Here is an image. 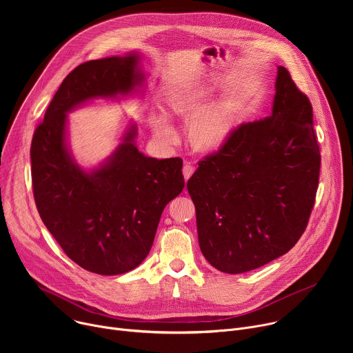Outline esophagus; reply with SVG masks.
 I'll return each instance as SVG.
<instances>
[{"mask_svg": "<svg viewBox=\"0 0 353 353\" xmlns=\"http://www.w3.org/2000/svg\"><path fill=\"white\" fill-rule=\"evenodd\" d=\"M192 173H194V166H192L191 163H185V165L183 166V176H184L185 181L192 176Z\"/></svg>", "mask_w": 353, "mask_h": 353, "instance_id": "34e87169", "label": "esophagus"}]
</instances>
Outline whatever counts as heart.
Wrapping results in <instances>:
<instances>
[{
    "instance_id": "heart-1",
    "label": "heart",
    "mask_w": 353,
    "mask_h": 353,
    "mask_svg": "<svg viewBox=\"0 0 353 353\" xmlns=\"http://www.w3.org/2000/svg\"><path fill=\"white\" fill-rule=\"evenodd\" d=\"M214 89L201 86L188 93L173 96L169 106L173 113L190 119L187 131L191 143L203 150H214L229 138L237 117V108L232 100H221L203 108L211 99ZM154 137L166 145L177 139V132L163 113L152 114Z\"/></svg>"
}]
</instances>
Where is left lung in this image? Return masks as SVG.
Instances as JSON below:
<instances>
[{
  "mask_svg": "<svg viewBox=\"0 0 353 353\" xmlns=\"http://www.w3.org/2000/svg\"><path fill=\"white\" fill-rule=\"evenodd\" d=\"M320 163L310 100L279 65L271 116L237 127L187 183L207 261L241 274L288 253L307 226Z\"/></svg>",
  "mask_w": 353,
  "mask_h": 353,
  "instance_id": "obj_1",
  "label": "left lung"
}]
</instances>
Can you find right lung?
Listing matches in <instances>:
<instances>
[{
	"instance_id": "1",
	"label": "right lung",
	"mask_w": 353,
	"mask_h": 353,
	"mask_svg": "<svg viewBox=\"0 0 353 353\" xmlns=\"http://www.w3.org/2000/svg\"><path fill=\"white\" fill-rule=\"evenodd\" d=\"M139 54L92 60L71 71L48 105L30 146L39 215L64 253L99 275L137 268L149 254L165 207L184 188L180 158H148L131 123L123 142L97 168L85 170L67 143V114L93 99L138 93Z\"/></svg>"
}]
</instances>
